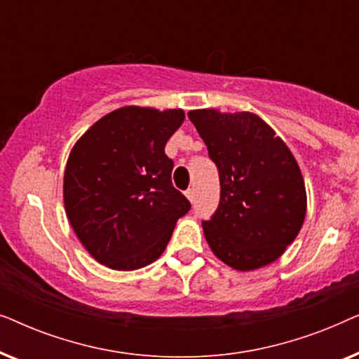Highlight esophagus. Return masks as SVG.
<instances>
[{"mask_svg": "<svg viewBox=\"0 0 359 359\" xmlns=\"http://www.w3.org/2000/svg\"><path fill=\"white\" fill-rule=\"evenodd\" d=\"M186 198H188L189 199V203H194V199H196V194H194V189H188V191H186Z\"/></svg>", "mask_w": 359, "mask_h": 359, "instance_id": "34e87169", "label": "esophagus"}]
</instances>
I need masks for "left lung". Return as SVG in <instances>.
<instances>
[{
	"mask_svg": "<svg viewBox=\"0 0 359 359\" xmlns=\"http://www.w3.org/2000/svg\"><path fill=\"white\" fill-rule=\"evenodd\" d=\"M217 165L220 203L203 230L220 262L253 271L276 262L294 242L307 210L296 158L253 112H188Z\"/></svg>",
	"mask_w": 359,
	"mask_h": 359,
	"instance_id": "obj_1",
	"label": "left lung"
}]
</instances>
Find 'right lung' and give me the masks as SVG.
I'll use <instances>...</instances> for the list:
<instances>
[{"label":"right lung","mask_w":359,"mask_h":359,"mask_svg":"<svg viewBox=\"0 0 359 359\" xmlns=\"http://www.w3.org/2000/svg\"><path fill=\"white\" fill-rule=\"evenodd\" d=\"M183 109L124 106L96 121L73 145L63 176L65 212L97 263L134 271L165 252L191 209L173 188L165 145Z\"/></svg>","instance_id":"add662e5"}]
</instances>
